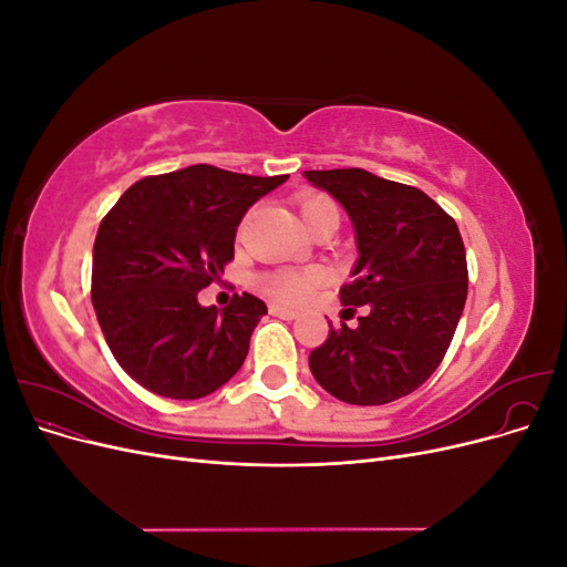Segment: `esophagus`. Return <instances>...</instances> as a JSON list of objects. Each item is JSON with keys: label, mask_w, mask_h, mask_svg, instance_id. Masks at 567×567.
<instances>
[{"label": "esophagus", "mask_w": 567, "mask_h": 567, "mask_svg": "<svg viewBox=\"0 0 567 567\" xmlns=\"http://www.w3.org/2000/svg\"><path fill=\"white\" fill-rule=\"evenodd\" d=\"M269 312H271L274 317L286 319V321L298 319V312H296V310H288V307H281V305H269Z\"/></svg>", "instance_id": "34e87169"}]
</instances>
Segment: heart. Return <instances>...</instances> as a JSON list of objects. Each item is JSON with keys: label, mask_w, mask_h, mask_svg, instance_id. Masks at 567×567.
Here are the masks:
<instances>
[{"label": "heart", "mask_w": 567, "mask_h": 567, "mask_svg": "<svg viewBox=\"0 0 567 567\" xmlns=\"http://www.w3.org/2000/svg\"><path fill=\"white\" fill-rule=\"evenodd\" d=\"M336 210V203L329 200L326 196H307L300 200V217L305 221V227L310 225L315 217H319L321 213ZM321 281V274L315 269L307 271H277V274H267V277L260 279V286L267 296H271L274 300L281 302H302L310 298V293L315 290V286Z\"/></svg>", "instance_id": "heart-1"}]
</instances>
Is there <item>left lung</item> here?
Wrapping results in <instances>:
<instances>
[{"label": "left lung", "mask_w": 567, "mask_h": 567, "mask_svg": "<svg viewBox=\"0 0 567 567\" xmlns=\"http://www.w3.org/2000/svg\"><path fill=\"white\" fill-rule=\"evenodd\" d=\"M312 186L348 213L357 265L340 302L367 317L342 323L310 354L317 383L348 404H388L423 385L440 367L468 296L456 221L421 188L362 167L307 169Z\"/></svg>", "instance_id": "8db88e82"}]
</instances>
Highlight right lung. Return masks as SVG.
I'll list each match as a JSON object with an SVG mask.
<instances>
[{
    "label": "right lung",
    "instance_id": "add662e5",
    "mask_svg": "<svg viewBox=\"0 0 567 567\" xmlns=\"http://www.w3.org/2000/svg\"><path fill=\"white\" fill-rule=\"evenodd\" d=\"M288 175L250 177L192 165L132 184L101 219L92 302L117 364L146 390L198 400L241 369L267 305L250 293L203 307L234 257L250 205Z\"/></svg>",
    "mask_w": 567,
    "mask_h": 567
}]
</instances>
